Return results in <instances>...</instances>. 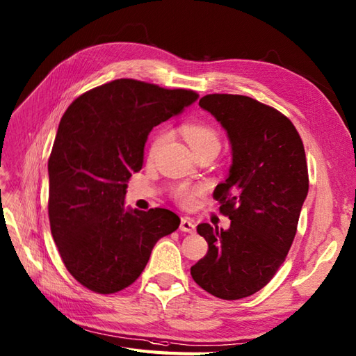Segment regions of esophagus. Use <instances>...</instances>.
I'll use <instances>...</instances> for the list:
<instances>
[{
	"mask_svg": "<svg viewBox=\"0 0 356 356\" xmlns=\"http://www.w3.org/2000/svg\"><path fill=\"white\" fill-rule=\"evenodd\" d=\"M179 229L184 231V232H195L196 225H195V222H193L192 219H190V218H183V219H181Z\"/></svg>",
	"mask_w": 356,
	"mask_h": 356,
	"instance_id": "34e87169",
	"label": "esophagus"
}]
</instances>
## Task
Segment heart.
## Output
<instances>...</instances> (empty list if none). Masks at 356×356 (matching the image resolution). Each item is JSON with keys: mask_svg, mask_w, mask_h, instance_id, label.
Listing matches in <instances>:
<instances>
[{"mask_svg": "<svg viewBox=\"0 0 356 356\" xmlns=\"http://www.w3.org/2000/svg\"><path fill=\"white\" fill-rule=\"evenodd\" d=\"M183 134L186 137L187 143L190 145V148L193 149V152H199L204 149H219L220 148V138L216 129L204 122H188L183 125ZM168 133L166 131H160L155 138L152 140L149 155H152L159 151L160 146L166 142ZM197 195V188L188 187V186H181L177 192L175 197L178 199V202L184 207H190L195 202V197Z\"/></svg>", "mask_w": 356, "mask_h": 356, "instance_id": "b5f03b06", "label": "heart"}]
</instances>
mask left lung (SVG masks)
<instances>
[{
	"label": "left lung",
	"mask_w": 356,
	"mask_h": 356,
	"mask_svg": "<svg viewBox=\"0 0 356 356\" xmlns=\"http://www.w3.org/2000/svg\"><path fill=\"white\" fill-rule=\"evenodd\" d=\"M199 106L231 143L229 173L213 193L231 225H197L208 252L190 273L216 298L243 299L268 284L291 248L308 195L305 149L291 120L257 99L213 93Z\"/></svg>",
	"instance_id": "8db88e82"
}]
</instances>
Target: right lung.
Masks as SVG:
<instances>
[{"instance_id": "1", "label": "right lung", "mask_w": 356, "mask_h": 356, "mask_svg": "<svg viewBox=\"0 0 356 356\" xmlns=\"http://www.w3.org/2000/svg\"><path fill=\"white\" fill-rule=\"evenodd\" d=\"M197 98L193 90L120 78L83 93L65 111L48 160V214L60 257L86 289H127L155 243L179 227L166 208H125L127 183L142 169L151 129Z\"/></svg>"}]
</instances>
